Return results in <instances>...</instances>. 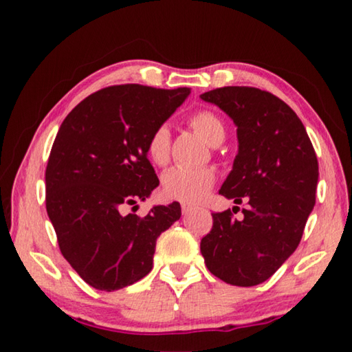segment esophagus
<instances>
[{
    "mask_svg": "<svg viewBox=\"0 0 352 352\" xmlns=\"http://www.w3.org/2000/svg\"><path fill=\"white\" fill-rule=\"evenodd\" d=\"M194 208H192V205H189V204H182V211H183V214H189L190 211H192Z\"/></svg>",
    "mask_w": 352,
    "mask_h": 352,
    "instance_id": "34e87169",
    "label": "esophagus"
}]
</instances>
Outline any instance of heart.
<instances>
[{
    "mask_svg": "<svg viewBox=\"0 0 352 352\" xmlns=\"http://www.w3.org/2000/svg\"><path fill=\"white\" fill-rule=\"evenodd\" d=\"M189 126L204 138L208 144L219 146L225 140V126L216 113L200 110L189 119ZM147 155L152 163L166 166L170 157V133L166 126H160L148 136ZM214 172L210 168H177L169 169L163 175V194L172 200L184 204H197L212 188Z\"/></svg>",
    "mask_w": 352,
    "mask_h": 352,
    "instance_id": "1",
    "label": "heart"
}]
</instances>
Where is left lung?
<instances>
[{"instance_id": "left-lung-1", "label": "left lung", "mask_w": 352, "mask_h": 352, "mask_svg": "<svg viewBox=\"0 0 352 352\" xmlns=\"http://www.w3.org/2000/svg\"><path fill=\"white\" fill-rule=\"evenodd\" d=\"M237 127L239 151L219 194L243 216L212 214V228L200 242L205 264L231 285L252 287L269 279L301 241L315 205L318 162L301 119L269 91L223 87L200 94Z\"/></svg>"}]
</instances>
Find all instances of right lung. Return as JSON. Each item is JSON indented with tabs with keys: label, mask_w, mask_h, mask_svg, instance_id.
I'll return each instance as SVG.
<instances>
[{
	"label": "right lung",
	"mask_w": 352,
	"mask_h": 352,
	"mask_svg": "<svg viewBox=\"0 0 352 352\" xmlns=\"http://www.w3.org/2000/svg\"><path fill=\"white\" fill-rule=\"evenodd\" d=\"M189 93L138 83L102 88L58 129L45 174L46 211L63 258L94 289L113 292L144 278L158 236L182 216L178 201L144 217L124 210L138 208L160 184L148 136Z\"/></svg>",
	"instance_id": "add662e5"
}]
</instances>
